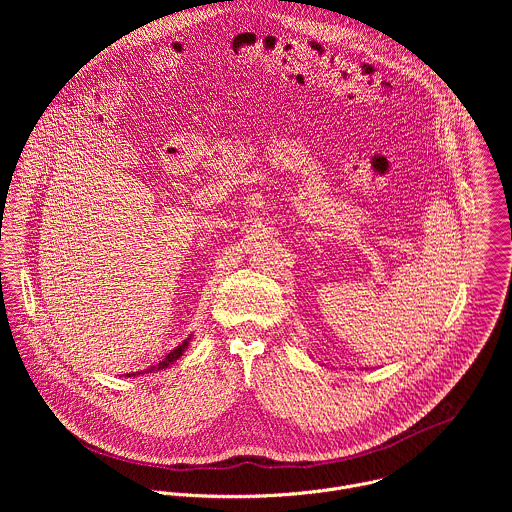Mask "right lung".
<instances>
[{
    "instance_id": "add662e5",
    "label": "right lung",
    "mask_w": 512,
    "mask_h": 512,
    "mask_svg": "<svg viewBox=\"0 0 512 512\" xmlns=\"http://www.w3.org/2000/svg\"><path fill=\"white\" fill-rule=\"evenodd\" d=\"M188 342H190V338H186L180 346H176L164 360H160V362L156 364V367H150V369H145V371H141V373H152V371H164V369H168L172 362H176V360L184 354V350L188 348ZM131 375H133V373H131Z\"/></svg>"
}]
</instances>
